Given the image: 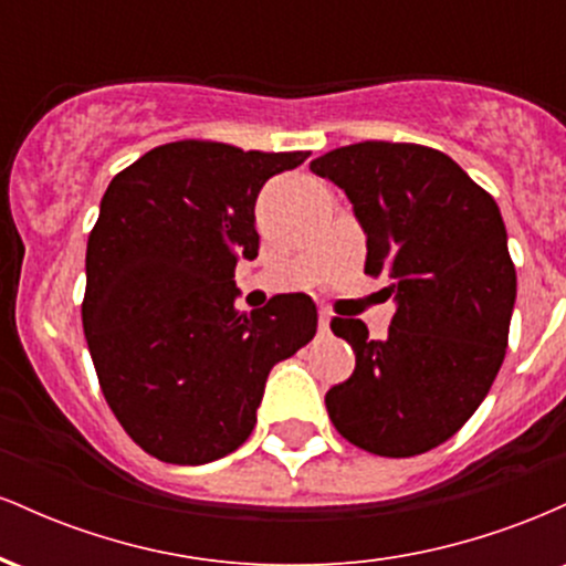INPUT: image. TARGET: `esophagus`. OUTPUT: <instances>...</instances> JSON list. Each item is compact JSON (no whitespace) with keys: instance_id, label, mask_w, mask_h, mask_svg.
<instances>
[{"instance_id":"34e87169","label":"esophagus","mask_w":566,"mask_h":566,"mask_svg":"<svg viewBox=\"0 0 566 566\" xmlns=\"http://www.w3.org/2000/svg\"><path fill=\"white\" fill-rule=\"evenodd\" d=\"M329 322H333V314L329 311H319V333H329Z\"/></svg>"}]
</instances>
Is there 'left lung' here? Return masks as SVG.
<instances>
[{
  "label": "left lung",
  "mask_w": 566,
  "mask_h": 566,
  "mask_svg": "<svg viewBox=\"0 0 566 566\" xmlns=\"http://www.w3.org/2000/svg\"><path fill=\"white\" fill-rule=\"evenodd\" d=\"M346 191L367 237L369 276L396 314L373 340L361 319H333L354 375L324 396L343 439L412 458L460 431L490 394L505 346L516 269L495 199L437 148L365 140L311 161Z\"/></svg>",
  "instance_id": "obj_1"
}]
</instances>
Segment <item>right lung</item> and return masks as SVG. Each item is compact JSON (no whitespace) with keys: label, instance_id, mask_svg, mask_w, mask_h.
<instances>
[{"label":"right lung","instance_id":"right-lung-1","mask_svg":"<svg viewBox=\"0 0 566 566\" xmlns=\"http://www.w3.org/2000/svg\"><path fill=\"white\" fill-rule=\"evenodd\" d=\"M305 159L165 143L103 193L84 261V337L116 420L165 463L205 465L242 447L271 367L316 335L303 292L250 314L233 305L237 261L261 244L258 193Z\"/></svg>","mask_w":566,"mask_h":566}]
</instances>
